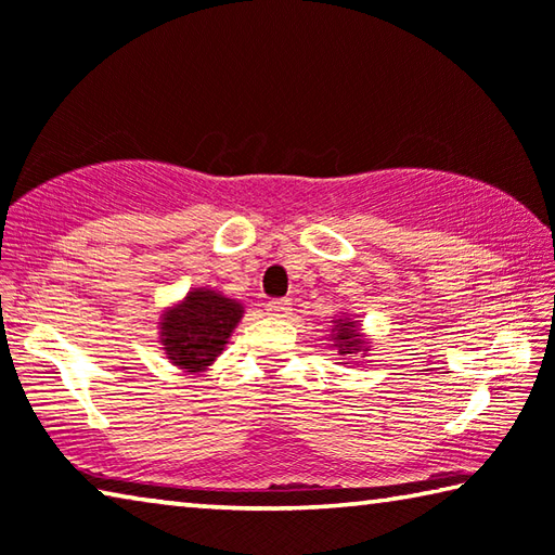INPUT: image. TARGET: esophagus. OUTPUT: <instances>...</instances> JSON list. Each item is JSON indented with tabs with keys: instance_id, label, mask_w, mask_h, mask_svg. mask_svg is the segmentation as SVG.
<instances>
[{
	"instance_id": "obj_1",
	"label": "esophagus",
	"mask_w": 555,
	"mask_h": 555,
	"mask_svg": "<svg viewBox=\"0 0 555 555\" xmlns=\"http://www.w3.org/2000/svg\"><path fill=\"white\" fill-rule=\"evenodd\" d=\"M289 312H293V307H289L287 299H272V302H268V314L270 317L285 319V317H289Z\"/></svg>"
}]
</instances>
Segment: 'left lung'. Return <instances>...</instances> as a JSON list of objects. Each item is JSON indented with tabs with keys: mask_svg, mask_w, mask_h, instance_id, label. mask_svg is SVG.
Segmentation results:
<instances>
[{
	"mask_svg": "<svg viewBox=\"0 0 555 555\" xmlns=\"http://www.w3.org/2000/svg\"><path fill=\"white\" fill-rule=\"evenodd\" d=\"M332 348H336L338 356H358L365 358L371 351V338L363 334V326L351 312H338L332 319V332L326 334Z\"/></svg>",
	"mask_w": 555,
	"mask_h": 555,
	"instance_id": "obj_1",
	"label": "left lung"
}]
</instances>
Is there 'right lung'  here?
<instances>
[{
	"instance_id": "1",
	"label": "right lung",
	"mask_w": 555,
	"mask_h": 555,
	"mask_svg": "<svg viewBox=\"0 0 555 555\" xmlns=\"http://www.w3.org/2000/svg\"><path fill=\"white\" fill-rule=\"evenodd\" d=\"M243 314L246 309L238 299L211 287H192L178 305L165 307L158 344L182 373H204L223 353Z\"/></svg>"
}]
</instances>
